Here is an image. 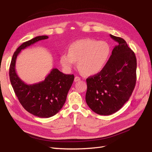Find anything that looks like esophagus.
<instances>
[{
  "label": "esophagus",
  "mask_w": 152,
  "mask_h": 152,
  "mask_svg": "<svg viewBox=\"0 0 152 152\" xmlns=\"http://www.w3.org/2000/svg\"><path fill=\"white\" fill-rule=\"evenodd\" d=\"M80 78L79 77H78V76H76L75 77V78H74V82H78V81H80Z\"/></svg>",
  "instance_id": "obj_1"
}]
</instances>
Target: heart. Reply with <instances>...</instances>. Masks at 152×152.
<instances>
[{"label": "heart", "instance_id": "heart-1", "mask_svg": "<svg viewBox=\"0 0 152 152\" xmlns=\"http://www.w3.org/2000/svg\"><path fill=\"white\" fill-rule=\"evenodd\" d=\"M110 54V47L105 41L92 39L77 40L69 45L68 53H62L60 61L66 70L74 68L76 61L84 74L94 75L104 67Z\"/></svg>", "mask_w": 152, "mask_h": 152}]
</instances>
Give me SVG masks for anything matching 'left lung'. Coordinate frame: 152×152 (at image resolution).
I'll return each mask as SVG.
<instances>
[{
	"label": "left lung",
	"instance_id": "1",
	"mask_svg": "<svg viewBox=\"0 0 152 152\" xmlns=\"http://www.w3.org/2000/svg\"><path fill=\"white\" fill-rule=\"evenodd\" d=\"M118 42L102 70L87 78V104L95 113L110 115L128 101L136 83L137 59L124 39L110 35Z\"/></svg>",
	"mask_w": 152,
	"mask_h": 152
}]
</instances>
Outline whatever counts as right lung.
<instances>
[{
  "label": "right lung",
  "instance_id": "add662e5",
  "mask_svg": "<svg viewBox=\"0 0 152 152\" xmlns=\"http://www.w3.org/2000/svg\"><path fill=\"white\" fill-rule=\"evenodd\" d=\"M48 38L47 35L37 36L23 43L14 52L9 69L10 83L20 104L28 112L40 118L51 117L60 110L74 80V75L64 74L57 69H52L44 81L34 84L26 83L17 74L16 59L21 50Z\"/></svg>",
  "mask_w": 152,
  "mask_h": 152
}]
</instances>
